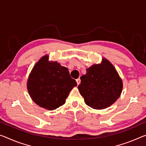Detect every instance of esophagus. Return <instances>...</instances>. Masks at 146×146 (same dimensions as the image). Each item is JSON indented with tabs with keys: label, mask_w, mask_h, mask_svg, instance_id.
Instances as JSON below:
<instances>
[{
	"label": "esophagus",
	"mask_w": 146,
	"mask_h": 146,
	"mask_svg": "<svg viewBox=\"0 0 146 146\" xmlns=\"http://www.w3.org/2000/svg\"><path fill=\"white\" fill-rule=\"evenodd\" d=\"M76 82H77V84H78V85H79V84H80V83H81L80 78H78V79L76 80Z\"/></svg>",
	"instance_id": "esophagus-1"
}]
</instances>
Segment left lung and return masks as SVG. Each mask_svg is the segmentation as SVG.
I'll list each match as a JSON object with an SVG mask.
<instances>
[{"instance_id": "left-lung-1", "label": "left lung", "mask_w": 146, "mask_h": 146, "mask_svg": "<svg viewBox=\"0 0 146 146\" xmlns=\"http://www.w3.org/2000/svg\"><path fill=\"white\" fill-rule=\"evenodd\" d=\"M78 88L87 106L95 110L110 106L121 94L123 82L108 60L103 58L101 63L94 64L81 76Z\"/></svg>"}]
</instances>
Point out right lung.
Listing matches in <instances>:
<instances>
[{"instance_id":"1","label":"right lung","mask_w":146,"mask_h":146,"mask_svg":"<svg viewBox=\"0 0 146 146\" xmlns=\"http://www.w3.org/2000/svg\"><path fill=\"white\" fill-rule=\"evenodd\" d=\"M77 83L70 76L68 68L57 61H49V56L41 57L29 74L27 87L32 100L39 106L53 110L63 105Z\"/></svg>"}]
</instances>
